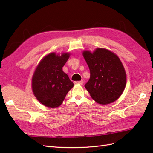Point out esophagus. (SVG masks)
<instances>
[{"instance_id":"obj_1","label":"esophagus","mask_w":153,"mask_h":153,"mask_svg":"<svg viewBox=\"0 0 153 153\" xmlns=\"http://www.w3.org/2000/svg\"><path fill=\"white\" fill-rule=\"evenodd\" d=\"M75 84H79V85H82L83 83V82L82 81H77V82H74Z\"/></svg>"}]
</instances>
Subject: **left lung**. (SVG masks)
Here are the masks:
<instances>
[{
    "instance_id": "left-lung-1",
    "label": "left lung",
    "mask_w": 153,
    "mask_h": 153,
    "mask_svg": "<svg viewBox=\"0 0 153 153\" xmlns=\"http://www.w3.org/2000/svg\"><path fill=\"white\" fill-rule=\"evenodd\" d=\"M90 70V78L85 87L93 100L108 105L121 96L126 85V74L120 58L106 48H98L93 53L83 52Z\"/></svg>"
}]
</instances>
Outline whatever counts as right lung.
Segmentation results:
<instances>
[{
    "mask_svg": "<svg viewBox=\"0 0 153 153\" xmlns=\"http://www.w3.org/2000/svg\"><path fill=\"white\" fill-rule=\"evenodd\" d=\"M69 57V53H62L61 56L50 53L41 60L35 69L32 77V90L43 105L49 108L59 106L74 87L73 82L62 70Z\"/></svg>",
    "mask_w": 153,
    "mask_h": 153,
    "instance_id": "right-lung-1",
    "label": "right lung"
}]
</instances>
